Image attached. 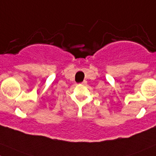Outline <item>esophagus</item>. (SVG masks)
I'll list each match as a JSON object with an SVG mask.
<instances>
[{
  "instance_id": "obj_1",
  "label": "esophagus",
  "mask_w": 156,
  "mask_h": 156,
  "mask_svg": "<svg viewBox=\"0 0 156 156\" xmlns=\"http://www.w3.org/2000/svg\"><path fill=\"white\" fill-rule=\"evenodd\" d=\"M81 84H83V85H86V84H87V81H83L82 82V83H81Z\"/></svg>"
}]
</instances>
